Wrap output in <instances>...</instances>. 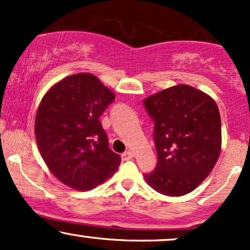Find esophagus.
Masks as SVG:
<instances>
[{
    "mask_svg": "<svg viewBox=\"0 0 250 250\" xmlns=\"http://www.w3.org/2000/svg\"><path fill=\"white\" fill-rule=\"evenodd\" d=\"M133 157H134V153H133V151H130V150L125 151V153H123V154L121 155L122 161H128V160L133 159Z\"/></svg>",
    "mask_w": 250,
    "mask_h": 250,
    "instance_id": "1",
    "label": "esophagus"
}]
</instances>
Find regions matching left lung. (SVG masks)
<instances>
[{
  "label": "left lung",
  "instance_id": "obj_1",
  "mask_svg": "<svg viewBox=\"0 0 250 250\" xmlns=\"http://www.w3.org/2000/svg\"><path fill=\"white\" fill-rule=\"evenodd\" d=\"M154 120L157 165L145 175L157 193L182 196L208 176L221 153V117L210 96L187 84L143 100Z\"/></svg>",
  "mask_w": 250,
  "mask_h": 250
}]
</instances>
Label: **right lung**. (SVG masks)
Returning a JSON list of instances; mask_svg holds the SVG:
<instances>
[{"instance_id":"obj_1","label":"right lung","mask_w":250,"mask_h":250,"mask_svg":"<svg viewBox=\"0 0 250 250\" xmlns=\"http://www.w3.org/2000/svg\"><path fill=\"white\" fill-rule=\"evenodd\" d=\"M115 94L93 74L64 77L42 97L35 137L43 161L62 183L90 190L116 171L121 156L109 149L100 116Z\"/></svg>"}]
</instances>
